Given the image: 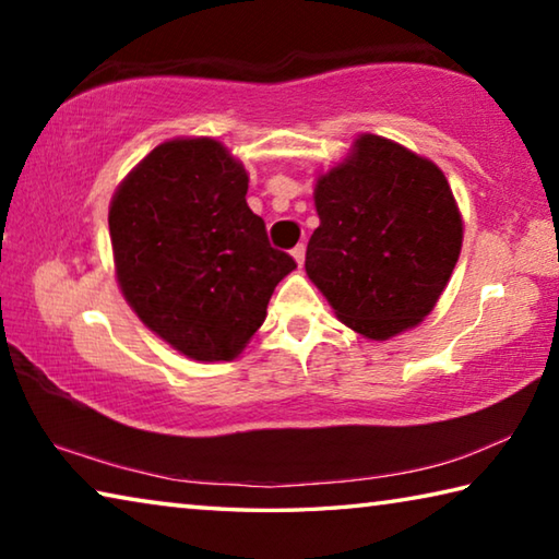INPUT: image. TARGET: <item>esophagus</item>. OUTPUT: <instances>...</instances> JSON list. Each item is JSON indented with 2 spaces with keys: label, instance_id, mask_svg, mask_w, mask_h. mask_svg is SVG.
I'll return each instance as SVG.
<instances>
[{
  "label": "esophagus",
  "instance_id": "1",
  "mask_svg": "<svg viewBox=\"0 0 559 559\" xmlns=\"http://www.w3.org/2000/svg\"><path fill=\"white\" fill-rule=\"evenodd\" d=\"M290 257H293V259H296V263H298V266H302V261H306V246H302V243H298V246H296V249H293V251H290Z\"/></svg>",
  "mask_w": 559,
  "mask_h": 559
}]
</instances>
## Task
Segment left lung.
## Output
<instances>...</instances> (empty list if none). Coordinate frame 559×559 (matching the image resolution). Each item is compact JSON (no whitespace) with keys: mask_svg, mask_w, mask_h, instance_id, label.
Segmentation results:
<instances>
[{"mask_svg":"<svg viewBox=\"0 0 559 559\" xmlns=\"http://www.w3.org/2000/svg\"><path fill=\"white\" fill-rule=\"evenodd\" d=\"M320 226L306 273L335 316L367 340L412 330L437 306L456 266L463 219L431 159L372 132L316 179Z\"/></svg>","mask_w":559,"mask_h":559,"instance_id":"8db88e82","label":"left lung"}]
</instances>
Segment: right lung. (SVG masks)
<instances>
[{
  "mask_svg": "<svg viewBox=\"0 0 559 559\" xmlns=\"http://www.w3.org/2000/svg\"><path fill=\"white\" fill-rule=\"evenodd\" d=\"M249 175L214 138H175L140 159L110 200L116 278L135 316L197 362H229L266 320L288 273L246 204Z\"/></svg>",
  "mask_w": 559,
  "mask_h": 559,
  "instance_id": "1",
  "label": "right lung"
}]
</instances>
